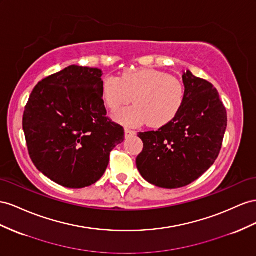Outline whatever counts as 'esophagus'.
Returning a JSON list of instances; mask_svg holds the SVG:
<instances>
[{
  "mask_svg": "<svg viewBox=\"0 0 256 256\" xmlns=\"http://www.w3.org/2000/svg\"><path fill=\"white\" fill-rule=\"evenodd\" d=\"M134 134H136V131L131 130V129H128V128L125 129V138H126V139H129L130 136H132Z\"/></svg>",
  "mask_w": 256,
  "mask_h": 256,
  "instance_id": "1",
  "label": "esophagus"
}]
</instances>
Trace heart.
I'll list each match as a JSON object with an SVG mask.
<instances>
[{
  "label": "heart",
  "mask_w": 256,
  "mask_h": 256,
  "mask_svg": "<svg viewBox=\"0 0 256 256\" xmlns=\"http://www.w3.org/2000/svg\"><path fill=\"white\" fill-rule=\"evenodd\" d=\"M102 99L111 111L132 100L134 106L116 112L114 118L122 125L150 127L168 125L181 111L186 96L183 82L154 68L127 71L122 78L108 75L102 80Z\"/></svg>",
  "instance_id": "heart-1"
}]
</instances>
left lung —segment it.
I'll list each match as a JSON object with an SVG mask.
<instances>
[{
	"label": "left lung",
	"mask_w": 256,
	"mask_h": 256,
	"mask_svg": "<svg viewBox=\"0 0 256 256\" xmlns=\"http://www.w3.org/2000/svg\"><path fill=\"white\" fill-rule=\"evenodd\" d=\"M185 102L176 118L156 131L139 132L143 150L136 168L150 184L178 188L202 176L216 160L227 127L226 108L208 80L183 74Z\"/></svg>",
	"instance_id": "8db88e82"
}]
</instances>
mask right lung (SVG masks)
Segmentation results:
<instances>
[{"label":"right lung","mask_w":256,"mask_h":256,"mask_svg":"<svg viewBox=\"0 0 256 256\" xmlns=\"http://www.w3.org/2000/svg\"><path fill=\"white\" fill-rule=\"evenodd\" d=\"M102 71L70 66L34 87L24 108L28 152L44 176L68 188L99 181L125 130L106 116Z\"/></svg>","instance_id":"1"}]
</instances>
